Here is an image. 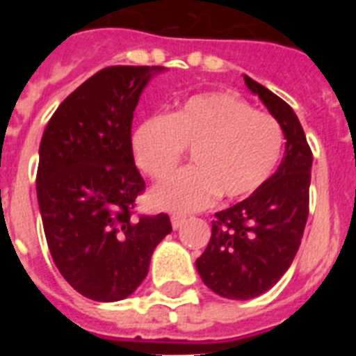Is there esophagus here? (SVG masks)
Returning a JSON list of instances; mask_svg holds the SVG:
<instances>
[{
  "label": "esophagus",
  "instance_id": "esophagus-1",
  "mask_svg": "<svg viewBox=\"0 0 356 356\" xmlns=\"http://www.w3.org/2000/svg\"><path fill=\"white\" fill-rule=\"evenodd\" d=\"M184 222H185V217L184 216H172L171 217V225H172V228H175V229L180 228V226L184 225Z\"/></svg>",
  "mask_w": 356,
  "mask_h": 356
}]
</instances>
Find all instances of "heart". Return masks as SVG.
<instances>
[{"label":"heart","instance_id":"heart-1","mask_svg":"<svg viewBox=\"0 0 356 356\" xmlns=\"http://www.w3.org/2000/svg\"><path fill=\"white\" fill-rule=\"evenodd\" d=\"M284 131L273 115L228 92L191 97L175 114L155 115L131 137L134 159L153 180L168 178L193 151L194 165L151 193L156 207L196 212L221 194L241 200L259 191L275 171Z\"/></svg>","mask_w":356,"mask_h":356}]
</instances>
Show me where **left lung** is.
<instances>
[{
	"instance_id": "left-lung-1",
	"label": "left lung",
	"mask_w": 356,
	"mask_h": 356,
	"mask_svg": "<svg viewBox=\"0 0 356 356\" xmlns=\"http://www.w3.org/2000/svg\"><path fill=\"white\" fill-rule=\"evenodd\" d=\"M284 130L278 171L250 197L216 213L209 246L196 260L203 284L228 300H251L285 275L300 250L308 219L312 151L294 110L244 74Z\"/></svg>"
}]
</instances>
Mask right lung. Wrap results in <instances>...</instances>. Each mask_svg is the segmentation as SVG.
Returning a JSON list of instances; mask_svg holds the SVG:
<instances>
[{
  "instance_id": "add662e5",
  "label": "right lung",
  "mask_w": 356,
  "mask_h": 356,
  "mask_svg": "<svg viewBox=\"0 0 356 356\" xmlns=\"http://www.w3.org/2000/svg\"><path fill=\"white\" fill-rule=\"evenodd\" d=\"M163 67L112 65L69 94L39 147L37 200L53 262L94 301L124 300L143 284L168 213L134 216L144 193L131 121L144 87Z\"/></svg>"
}]
</instances>
